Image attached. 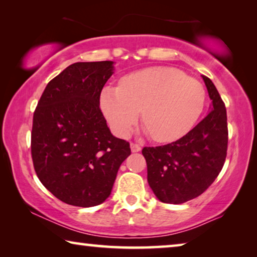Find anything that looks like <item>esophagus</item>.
<instances>
[{"label":"esophagus","instance_id":"esophagus-1","mask_svg":"<svg viewBox=\"0 0 257 257\" xmlns=\"http://www.w3.org/2000/svg\"><path fill=\"white\" fill-rule=\"evenodd\" d=\"M130 147H132V152H134V153H136V152H139L142 150L141 145L135 144V143H132V144H130Z\"/></svg>","mask_w":257,"mask_h":257}]
</instances>
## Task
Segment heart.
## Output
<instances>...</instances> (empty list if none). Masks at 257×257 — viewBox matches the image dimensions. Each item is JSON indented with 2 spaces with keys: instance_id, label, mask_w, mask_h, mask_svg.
<instances>
[{
  "instance_id": "heart-1",
  "label": "heart",
  "mask_w": 257,
  "mask_h": 257,
  "mask_svg": "<svg viewBox=\"0 0 257 257\" xmlns=\"http://www.w3.org/2000/svg\"><path fill=\"white\" fill-rule=\"evenodd\" d=\"M205 103L201 82L167 67L130 73L120 86L104 87L101 94L102 111L116 135L127 136L142 110L146 133L159 143L185 136L197 122Z\"/></svg>"
}]
</instances>
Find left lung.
I'll list each match as a JSON object with an SVG mask.
<instances>
[{"instance_id": "1", "label": "left lung", "mask_w": 257, "mask_h": 257, "mask_svg": "<svg viewBox=\"0 0 257 257\" xmlns=\"http://www.w3.org/2000/svg\"><path fill=\"white\" fill-rule=\"evenodd\" d=\"M211 112L178 141L144 147L147 181L161 202L181 204L202 195L223 168L228 149L227 110L210 78L202 76Z\"/></svg>"}]
</instances>
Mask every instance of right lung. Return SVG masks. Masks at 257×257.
<instances>
[{"label": "right lung", "instance_id": "add662e5", "mask_svg": "<svg viewBox=\"0 0 257 257\" xmlns=\"http://www.w3.org/2000/svg\"><path fill=\"white\" fill-rule=\"evenodd\" d=\"M112 61L77 62L53 78L38 101L32 129L35 172L60 201L80 207L110 196L121 163L132 153L113 136L99 108Z\"/></svg>", "mask_w": 257, "mask_h": 257}]
</instances>
